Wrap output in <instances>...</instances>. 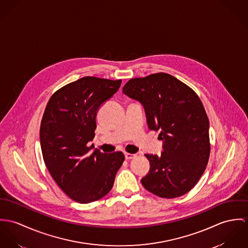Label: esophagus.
I'll use <instances>...</instances> for the list:
<instances>
[{"label": "esophagus", "instance_id": "esophagus-1", "mask_svg": "<svg viewBox=\"0 0 248 248\" xmlns=\"http://www.w3.org/2000/svg\"><path fill=\"white\" fill-rule=\"evenodd\" d=\"M124 155H125V159L126 160H131V159L136 157V154H131V153H128V152H125Z\"/></svg>", "mask_w": 248, "mask_h": 248}]
</instances>
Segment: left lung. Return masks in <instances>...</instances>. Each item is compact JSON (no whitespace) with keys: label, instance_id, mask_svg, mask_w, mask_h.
<instances>
[{"label":"left lung","instance_id":"obj_1","mask_svg":"<svg viewBox=\"0 0 248 248\" xmlns=\"http://www.w3.org/2000/svg\"><path fill=\"white\" fill-rule=\"evenodd\" d=\"M123 92L144 108L151 130L164 140L161 156L150 163L141 185L165 199L189 192L203 174L210 155L209 121L202 101L186 83L166 73L130 79Z\"/></svg>","mask_w":248,"mask_h":248}]
</instances>
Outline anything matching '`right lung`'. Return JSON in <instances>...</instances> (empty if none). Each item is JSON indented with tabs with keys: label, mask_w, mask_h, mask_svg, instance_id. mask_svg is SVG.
I'll return each instance as SVG.
<instances>
[{
	"label": "right lung",
	"mask_w": 248,
	"mask_h": 248,
	"mask_svg": "<svg viewBox=\"0 0 248 248\" xmlns=\"http://www.w3.org/2000/svg\"><path fill=\"white\" fill-rule=\"evenodd\" d=\"M121 83L83 77L58 89L45 109L40 127L45 164L59 187L77 202L105 197L124 161L121 151L108 154L88 146L95 137L97 111Z\"/></svg>",
	"instance_id": "add662e5"
}]
</instances>
